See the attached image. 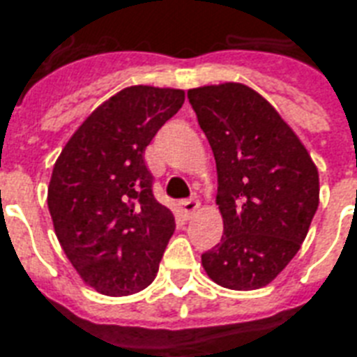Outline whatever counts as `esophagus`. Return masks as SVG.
I'll return each instance as SVG.
<instances>
[{
    "instance_id": "34e87169",
    "label": "esophagus",
    "mask_w": 357,
    "mask_h": 357,
    "mask_svg": "<svg viewBox=\"0 0 357 357\" xmlns=\"http://www.w3.org/2000/svg\"><path fill=\"white\" fill-rule=\"evenodd\" d=\"M198 207H200V202L196 200V198H187V200L179 202V209L183 211L185 217H190Z\"/></svg>"
}]
</instances>
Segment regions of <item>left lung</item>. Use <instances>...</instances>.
Segmentation results:
<instances>
[{"instance_id":"8db88e82","label":"left lung","mask_w":357,"mask_h":357,"mask_svg":"<svg viewBox=\"0 0 357 357\" xmlns=\"http://www.w3.org/2000/svg\"><path fill=\"white\" fill-rule=\"evenodd\" d=\"M217 161L224 235L202 265L226 289L265 287L289 265L319 207V172L265 98L241 83L187 92Z\"/></svg>"}]
</instances>
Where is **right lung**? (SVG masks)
I'll use <instances>...</instances> for the list:
<instances>
[{
  "instance_id": "add662e5",
  "label": "right lung",
  "mask_w": 357,
  "mask_h": 357,
  "mask_svg": "<svg viewBox=\"0 0 357 357\" xmlns=\"http://www.w3.org/2000/svg\"><path fill=\"white\" fill-rule=\"evenodd\" d=\"M183 102L178 89L128 86L81 123L53 167V228L70 263L98 293H139L159 271L176 222L153 196L144 151Z\"/></svg>"
}]
</instances>
